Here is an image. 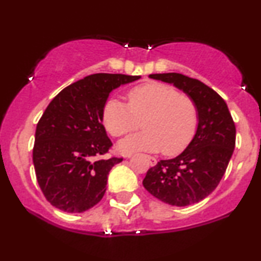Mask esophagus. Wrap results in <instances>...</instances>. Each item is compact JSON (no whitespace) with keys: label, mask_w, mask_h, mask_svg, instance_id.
Returning a JSON list of instances; mask_svg holds the SVG:
<instances>
[{"label":"esophagus","mask_w":261,"mask_h":261,"mask_svg":"<svg viewBox=\"0 0 261 261\" xmlns=\"http://www.w3.org/2000/svg\"><path fill=\"white\" fill-rule=\"evenodd\" d=\"M147 159H148V162H149V164L150 165H155L156 164V159L154 158V156H147Z\"/></svg>","instance_id":"obj_1"}]
</instances>
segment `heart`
I'll return each mask as SVG.
<instances>
[{"label":"heart","instance_id":"b5f03b06","mask_svg":"<svg viewBox=\"0 0 261 261\" xmlns=\"http://www.w3.org/2000/svg\"><path fill=\"white\" fill-rule=\"evenodd\" d=\"M143 131L119 143L122 153L163 149L171 155L188 146L199 124L198 106L176 87L163 83H147L127 92V105L109 98L102 112L106 130L113 137H121L140 127Z\"/></svg>","mask_w":261,"mask_h":261}]
</instances>
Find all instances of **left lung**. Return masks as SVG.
<instances>
[{
    "mask_svg": "<svg viewBox=\"0 0 261 261\" xmlns=\"http://www.w3.org/2000/svg\"><path fill=\"white\" fill-rule=\"evenodd\" d=\"M149 77L174 84L193 98L199 124L180 155L148 169L143 186L170 205L198 203L218 187L227 169L236 144L234 121L224 98L202 81L178 73L150 74Z\"/></svg>",
    "mask_w": 261,
    "mask_h": 261,
    "instance_id": "left-lung-1",
    "label": "left lung"
}]
</instances>
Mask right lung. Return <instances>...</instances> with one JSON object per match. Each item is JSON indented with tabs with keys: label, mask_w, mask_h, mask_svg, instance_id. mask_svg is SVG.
<instances>
[{
	"label": "right lung",
	"mask_w": 261,
	"mask_h": 261,
	"mask_svg": "<svg viewBox=\"0 0 261 261\" xmlns=\"http://www.w3.org/2000/svg\"><path fill=\"white\" fill-rule=\"evenodd\" d=\"M140 76L98 73L63 89L36 126L33 162L46 199L67 213L95 206L106 193L111 169L122 158L108 153L113 143L102 124L109 93Z\"/></svg>",
	"instance_id": "add662e5"
}]
</instances>
